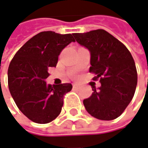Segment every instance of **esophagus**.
<instances>
[{
  "mask_svg": "<svg viewBox=\"0 0 148 148\" xmlns=\"http://www.w3.org/2000/svg\"><path fill=\"white\" fill-rule=\"evenodd\" d=\"M73 87H74V89H75V90H79L80 89V86H78L77 84H74Z\"/></svg>",
  "mask_w": 148,
  "mask_h": 148,
  "instance_id": "34e87169",
  "label": "esophagus"
}]
</instances>
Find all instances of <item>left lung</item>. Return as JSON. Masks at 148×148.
<instances>
[{
    "label": "left lung",
    "instance_id": "1",
    "mask_svg": "<svg viewBox=\"0 0 148 148\" xmlns=\"http://www.w3.org/2000/svg\"><path fill=\"white\" fill-rule=\"evenodd\" d=\"M76 41L91 53L89 72L95 74L101 86L83 100L89 114L97 119L110 121L122 114L133 99L138 74L133 57L127 48L103 29L74 33Z\"/></svg>",
    "mask_w": 148,
    "mask_h": 148
}]
</instances>
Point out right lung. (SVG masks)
<instances>
[{
  "label": "right lung",
  "mask_w": 148,
  "mask_h": 148,
  "mask_svg": "<svg viewBox=\"0 0 148 148\" xmlns=\"http://www.w3.org/2000/svg\"><path fill=\"white\" fill-rule=\"evenodd\" d=\"M71 34L42 32L15 53L8 69V86L19 110L30 120L46 124L56 119L71 91V83L47 85L49 69L56 67L58 56L71 42Z\"/></svg>",
  "instance_id": "obj_1"
}]
</instances>
